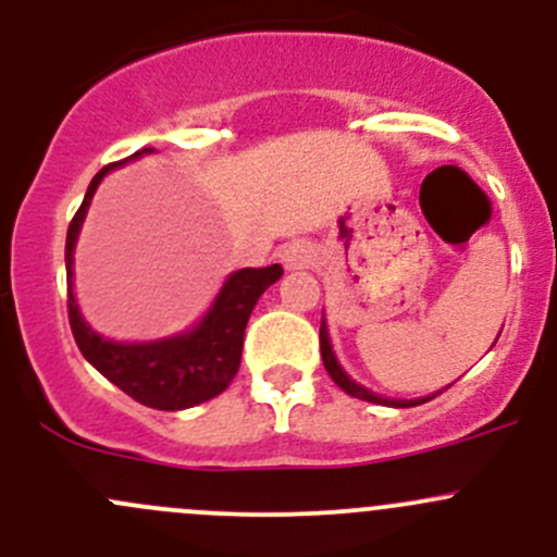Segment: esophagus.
I'll list each match as a JSON object with an SVG mask.
<instances>
[{
	"label": "esophagus",
	"mask_w": 557,
	"mask_h": 557,
	"mask_svg": "<svg viewBox=\"0 0 557 557\" xmlns=\"http://www.w3.org/2000/svg\"><path fill=\"white\" fill-rule=\"evenodd\" d=\"M283 263L288 269H310L314 263V250L310 243H290L283 250Z\"/></svg>",
	"instance_id": "obj_1"
}]
</instances>
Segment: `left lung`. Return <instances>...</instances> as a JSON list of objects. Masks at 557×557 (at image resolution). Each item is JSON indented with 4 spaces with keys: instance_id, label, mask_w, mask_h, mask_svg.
<instances>
[{
    "instance_id": "obj_1",
    "label": "left lung",
    "mask_w": 557,
    "mask_h": 557,
    "mask_svg": "<svg viewBox=\"0 0 557 557\" xmlns=\"http://www.w3.org/2000/svg\"><path fill=\"white\" fill-rule=\"evenodd\" d=\"M498 334H502V331H498ZM320 356H323V367H325V372L331 374V380H334V383L339 385L342 391H345L347 396H352V398H363V401H372V404H387V407H418V404L431 401V398L436 396V393H434V396L414 398V401H407V398H383V396H377V393L369 391V387L358 385L356 380L347 377V372L339 367V361H336L334 347H331L329 329H325V318H320Z\"/></svg>"
}]
</instances>
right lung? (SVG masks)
Masks as SVG:
<instances>
[{"instance_id": "add662e5", "label": "right lung", "mask_w": 557, "mask_h": 557, "mask_svg": "<svg viewBox=\"0 0 557 557\" xmlns=\"http://www.w3.org/2000/svg\"><path fill=\"white\" fill-rule=\"evenodd\" d=\"M153 148L137 150L132 159L150 153ZM128 159L107 164L91 180L83 199L81 210L72 218L66 228V312H70L72 336L81 347L83 358L91 363L97 372H102L112 385L121 387L126 396L145 407L164 409H188L201 401H210L218 393H223L234 374L239 372L243 361V339L245 325L252 307L261 299L263 290L283 277V267L272 263L263 269H239L223 283L215 305L201 318L199 325L180 336H170L161 342H143V345H126V342H112L99 336L91 325L83 320L75 294H72V252H75L77 234H81L83 218H86L91 196L102 177L115 166L126 164Z\"/></svg>"}]
</instances>
